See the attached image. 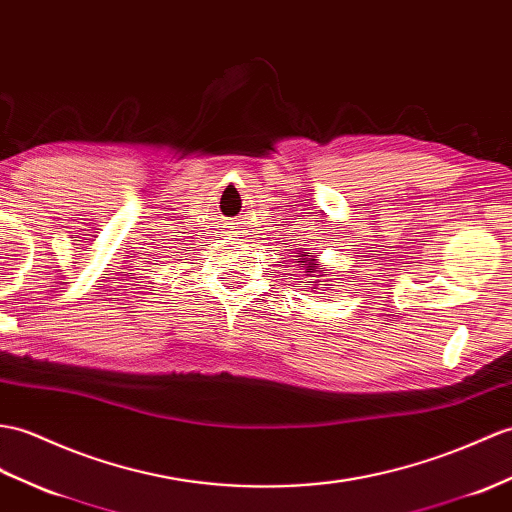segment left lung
<instances>
[{
    "label": "left lung",
    "instance_id": "1",
    "mask_svg": "<svg viewBox=\"0 0 512 512\" xmlns=\"http://www.w3.org/2000/svg\"><path fill=\"white\" fill-rule=\"evenodd\" d=\"M299 257L301 261H299V266H301V270H305L307 272V277H314V281H305V288H312V292H316L318 290V285H323V281H320V277H325V270L320 268V261L316 259V253H303V251H299ZM314 271L315 275L312 276L311 272ZM327 285V283H325Z\"/></svg>",
    "mask_w": 512,
    "mask_h": 512
}]
</instances>
